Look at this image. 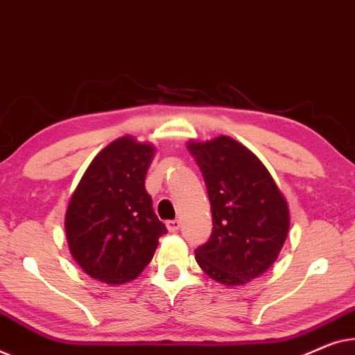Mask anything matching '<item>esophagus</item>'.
<instances>
[{
	"label": "esophagus",
	"mask_w": 355,
	"mask_h": 355,
	"mask_svg": "<svg viewBox=\"0 0 355 355\" xmlns=\"http://www.w3.org/2000/svg\"><path fill=\"white\" fill-rule=\"evenodd\" d=\"M166 225H167L168 232L175 233V232H178V230H180V227H182V222H180L178 218H175V220H168V222L166 223Z\"/></svg>",
	"instance_id": "1"
}]
</instances>
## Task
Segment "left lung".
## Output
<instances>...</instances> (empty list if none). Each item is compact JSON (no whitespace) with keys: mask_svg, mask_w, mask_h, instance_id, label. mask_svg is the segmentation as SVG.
I'll return each instance as SVG.
<instances>
[{"mask_svg":"<svg viewBox=\"0 0 355 355\" xmlns=\"http://www.w3.org/2000/svg\"><path fill=\"white\" fill-rule=\"evenodd\" d=\"M201 168L212 212V234L198 248V266L225 286H243L277 261L289 232V207L256 154L220 135L187 143Z\"/></svg>","mask_w":355,"mask_h":355,"instance_id":"left-lung-1","label":"left lung"}]
</instances>
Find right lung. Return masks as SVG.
Wrapping results in <instances>:
<instances>
[{
	"label": "right lung",
	"instance_id": "right-lung-1",
	"mask_svg": "<svg viewBox=\"0 0 355 355\" xmlns=\"http://www.w3.org/2000/svg\"><path fill=\"white\" fill-rule=\"evenodd\" d=\"M156 146L121 137L101 149L69 201V251L88 277L119 286L139 277L167 233L144 188Z\"/></svg>",
	"mask_w": 355,
	"mask_h": 355
}]
</instances>
